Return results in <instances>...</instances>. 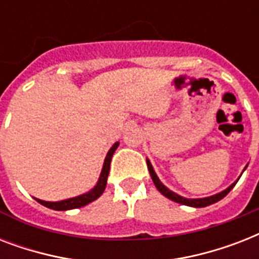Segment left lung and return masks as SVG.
Instances as JSON below:
<instances>
[{"instance_id":"obj_1","label":"left lung","mask_w":259,"mask_h":259,"mask_svg":"<svg viewBox=\"0 0 259 259\" xmlns=\"http://www.w3.org/2000/svg\"><path fill=\"white\" fill-rule=\"evenodd\" d=\"M146 164H148V169H149V173H150V177H152V180H153L154 185H156V188L160 191V192L164 195L165 197H168V199H170V200L176 201V203H180V204H184V205H189V207H196V208H199V207H207V205L209 204H213V203H217V201H219L221 199H223V197L227 195V193L231 191V189L234 188V185L237 184V181L234 183V184H231L227 189H225L223 192L221 193H217V195H213V196H209V197H204V199H185V197H181L179 196V195H176L175 192H172V191H169V189L166 188L165 185L162 184L161 181L158 180L157 175L154 173L153 170V166L150 165V162L146 160Z\"/></svg>"}]
</instances>
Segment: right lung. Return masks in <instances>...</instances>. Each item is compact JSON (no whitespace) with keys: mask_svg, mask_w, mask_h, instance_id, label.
<instances>
[{"mask_svg":"<svg viewBox=\"0 0 259 259\" xmlns=\"http://www.w3.org/2000/svg\"><path fill=\"white\" fill-rule=\"evenodd\" d=\"M118 148V142H115L111 149L109 150V153L106 156L105 164H103V169H102L101 177L98 180V184L94 187L90 192L84 193V195H80V196L72 197V199H67V200L62 201H44L40 200V199H36V200L40 203V204L46 205L51 209H56V211H66V209H74L79 208V207H83V205L89 204L91 201L97 200L98 197L101 196L103 191L106 188V184H107V176H109L110 172V161H111V157H113L114 152Z\"/></svg>","mask_w":259,"mask_h":259,"instance_id":"obj_1","label":"right lung"}]
</instances>
